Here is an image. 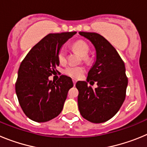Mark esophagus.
<instances>
[{
    "label": "esophagus",
    "mask_w": 147,
    "mask_h": 147,
    "mask_svg": "<svg viewBox=\"0 0 147 147\" xmlns=\"http://www.w3.org/2000/svg\"><path fill=\"white\" fill-rule=\"evenodd\" d=\"M76 82H77V80H75V79H73V82H74V85H76Z\"/></svg>",
    "instance_id": "34e87169"
}]
</instances>
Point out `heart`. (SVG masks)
Returning a JSON list of instances; mask_svg holds the SVG:
<instances>
[{"mask_svg":"<svg viewBox=\"0 0 147 147\" xmlns=\"http://www.w3.org/2000/svg\"><path fill=\"white\" fill-rule=\"evenodd\" d=\"M73 48L76 50L82 57H85L89 54L90 49L88 44L83 40H77L73 44ZM57 57L60 63H65L67 60V52L65 49L62 48L59 50ZM85 72V68L82 66H76L74 65H68L64 69V74L74 78H79Z\"/></svg>","mask_w":147,"mask_h":147,"instance_id":"1","label":"heart"}]
</instances>
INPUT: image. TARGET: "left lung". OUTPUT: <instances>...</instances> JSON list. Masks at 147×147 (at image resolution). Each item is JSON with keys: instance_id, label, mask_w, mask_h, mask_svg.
Here are the masks:
<instances>
[{"instance_id": "1", "label": "left lung", "mask_w": 147, "mask_h": 147, "mask_svg": "<svg viewBox=\"0 0 147 147\" xmlns=\"http://www.w3.org/2000/svg\"><path fill=\"white\" fill-rule=\"evenodd\" d=\"M94 45L96 60L88 74L87 81L97 82L96 88L79 81L78 107L82 116L92 123H103L119 110L126 96L128 79L124 62L117 51L102 35L95 32H79Z\"/></svg>"}]
</instances>
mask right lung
Listing matches in <instances>:
<instances>
[{"label":"right lung","instance_id":"1","mask_svg":"<svg viewBox=\"0 0 147 147\" xmlns=\"http://www.w3.org/2000/svg\"><path fill=\"white\" fill-rule=\"evenodd\" d=\"M76 33L46 35L22 61L15 91L23 113L32 121H49L62 112L67 92L74 86L72 80L65 75H61L57 82L50 81L49 77L59 65V50Z\"/></svg>","mask_w":147,"mask_h":147}]
</instances>
